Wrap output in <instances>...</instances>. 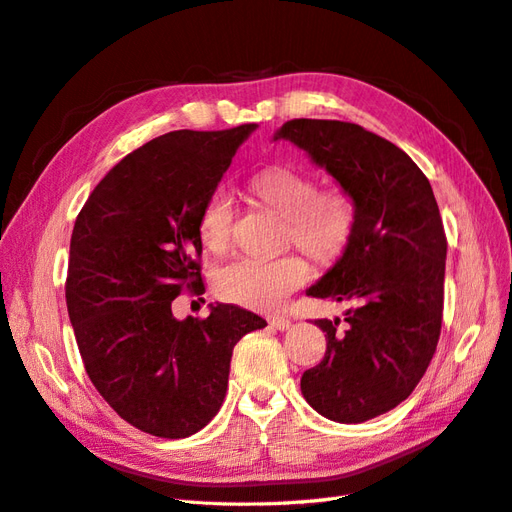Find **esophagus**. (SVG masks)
<instances>
[{
    "label": "esophagus",
    "mask_w": 512,
    "mask_h": 512,
    "mask_svg": "<svg viewBox=\"0 0 512 512\" xmlns=\"http://www.w3.org/2000/svg\"><path fill=\"white\" fill-rule=\"evenodd\" d=\"M269 324L277 331H288L290 329V320L286 316H271Z\"/></svg>",
    "instance_id": "1"
}]
</instances>
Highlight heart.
Instances as JSON below:
<instances>
[{
	"mask_svg": "<svg viewBox=\"0 0 512 512\" xmlns=\"http://www.w3.org/2000/svg\"><path fill=\"white\" fill-rule=\"evenodd\" d=\"M247 185L262 207L284 218V247L297 245L318 265H333L348 250L359 222V209L348 190L339 185L318 188L314 175L290 166L260 170ZM235 211V198L224 185L205 196L196 230L207 252L222 256L230 250ZM307 277L309 265L297 254L267 262L241 258L218 269L213 288L228 303L275 309L290 292L301 288Z\"/></svg>",
	"mask_w": 512,
	"mask_h": 512,
	"instance_id": "heart-1",
	"label": "heart"
}]
</instances>
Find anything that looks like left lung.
Returning <instances> with one entry per match:
<instances>
[{
    "mask_svg": "<svg viewBox=\"0 0 512 512\" xmlns=\"http://www.w3.org/2000/svg\"><path fill=\"white\" fill-rule=\"evenodd\" d=\"M273 141L307 151L359 209L348 250L307 290L354 307L346 324L316 320L327 352L301 393L331 421L363 423L414 391L438 346L446 235L436 196L406 151L356 123L292 119Z\"/></svg>",
    "mask_w": 512,
    "mask_h": 512,
    "instance_id": "8db88e82",
    "label": "left lung"
}]
</instances>
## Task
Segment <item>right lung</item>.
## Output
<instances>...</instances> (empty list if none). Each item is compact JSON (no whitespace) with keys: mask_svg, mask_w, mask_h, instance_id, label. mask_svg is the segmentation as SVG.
I'll return each instance as SVG.
<instances>
[{"mask_svg":"<svg viewBox=\"0 0 512 512\" xmlns=\"http://www.w3.org/2000/svg\"><path fill=\"white\" fill-rule=\"evenodd\" d=\"M256 123L175 130L128 153L89 194L70 239L68 316L85 371L123 421L188 438L218 414L232 348L267 320L237 305L177 320L173 301L200 294L196 220Z\"/></svg>","mask_w":512,"mask_h":512,"instance_id":"obj_1","label":"right lung"}]
</instances>
